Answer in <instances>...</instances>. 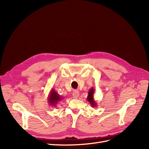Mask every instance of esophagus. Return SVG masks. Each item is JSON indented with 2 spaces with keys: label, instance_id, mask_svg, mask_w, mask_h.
I'll return each mask as SVG.
<instances>
[{
  "label": "esophagus",
  "instance_id": "obj_1",
  "mask_svg": "<svg viewBox=\"0 0 149 149\" xmlns=\"http://www.w3.org/2000/svg\"><path fill=\"white\" fill-rule=\"evenodd\" d=\"M79 96V93L78 91H74L73 93V97L74 99H77Z\"/></svg>",
  "mask_w": 149,
  "mask_h": 149
}]
</instances>
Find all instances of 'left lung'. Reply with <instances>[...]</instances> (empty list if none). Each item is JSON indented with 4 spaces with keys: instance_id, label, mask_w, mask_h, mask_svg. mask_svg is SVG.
<instances>
[{
    "instance_id": "1",
    "label": "left lung",
    "mask_w": 149,
    "mask_h": 149,
    "mask_svg": "<svg viewBox=\"0 0 149 149\" xmlns=\"http://www.w3.org/2000/svg\"><path fill=\"white\" fill-rule=\"evenodd\" d=\"M94 89L92 87L91 89H89V91L88 92V97H87V100L90 103V104L93 107H96L97 106V104L95 101V100H94Z\"/></svg>"
}]
</instances>
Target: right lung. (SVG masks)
<instances>
[{
  "instance_id": "add662e5",
  "label": "right lung",
  "mask_w": 149,
  "mask_h": 149,
  "mask_svg": "<svg viewBox=\"0 0 149 149\" xmlns=\"http://www.w3.org/2000/svg\"><path fill=\"white\" fill-rule=\"evenodd\" d=\"M63 97L60 96L54 89H52L48 97V102L51 106H56L58 102L61 101Z\"/></svg>"
}]
</instances>
